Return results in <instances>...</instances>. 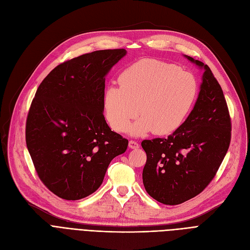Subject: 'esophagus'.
Listing matches in <instances>:
<instances>
[{
  "label": "esophagus",
  "mask_w": 250,
  "mask_h": 250,
  "mask_svg": "<svg viewBox=\"0 0 250 250\" xmlns=\"http://www.w3.org/2000/svg\"><path fill=\"white\" fill-rule=\"evenodd\" d=\"M128 145H129V148H130V149H139V147H140L139 143L135 142V141H129Z\"/></svg>",
  "instance_id": "esophagus-1"
}]
</instances>
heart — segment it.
Returning a JSON list of instances; mask_svg holds the SVG:
<instances>
[{"label": "heart", "mask_w": 250, "mask_h": 250, "mask_svg": "<svg viewBox=\"0 0 250 250\" xmlns=\"http://www.w3.org/2000/svg\"><path fill=\"white\" fill-rule=\"evenodd\" d=\"M119 83L104 92L105 117L115 131L124 132L139 113L141 117L129 128L133 135L150 131L166 135L177 130L199 91L192 73L154 59H143L127 67Z\"/></svg>", "instance_id": "obj_1"}]
</instances>
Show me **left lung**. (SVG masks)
<instances>
[{
    "instance_id": "obj_1",
    "label": "left lung",
    "mask_w": 250,
    "mask_h": 250,
    "mask_svg": "<svg viewBox=\"0 0 250 250\" xmlns=\"http://www.w3.org/2000/svg\"><path fill=\"white\" fill-rule=\"evenodd\" d=\"M199 97L185 122L167 139L145 140L146 191L165 205H179L200 194L216 175L230 143V118L222 89L208 65Z\"/></svg>"
}]
</instances>
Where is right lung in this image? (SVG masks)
Listing matches in <instances>:
<instances>
[{"label": "right lung", "instance_id": "1", "mask_svg": "<svg viewBox=\"0 0 250 250\" xmlns=\"http://www.w3.org/2000/svg\"><path fill=\"white\" fill-rule=\"evenodd\" d=\"M127 51L96 50L58 65L42 81L29 110L25 142L38 177L61 199L95 192L128 140L103 116L105 75Z\"/></svg>", "mask_w": 250, "mask_h": 250}]
</instances>
